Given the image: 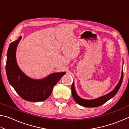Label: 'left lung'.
Segmentation results:
<instances>
[{"label": "left lung", "instance_id": "1", "mask_svg": "<svg viewBox=\"0 0 129 129\" xmlns=\"http://www.w3.org/2000/svg\"><path fill=\"white\" fill-rule=\"evenodd\" d=\"M123 71H122L121 79H120L119 82H118V85L116 86V87H115L114 90L112 91H111L110 93H108V94L102 96V97H100L99 99L92 100H86L80 98L79 96L77 94V93H76L75 86H74V82H73L71 87L72 94V96L74 100H75V101L77 102L78 104H79L80 105H81L85 107H88V108H93V107H97L101 106L102 105L105 103L106 102L108 101V100L112 99V97H114V96L117 93L120 88V87H121L122 80H123Z\"/></svg>", "mask_w": 129, "mask_h": 129}]
</instances>
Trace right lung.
Here are the masks:
<instances>
[{
  "mask_svg": "<svg viewBox=\"0 0 129 129\" xmlns=\"http://www.w3.org/2000/svg\"><path fill=\"white\" fill-rule=\"evenodd\" d=\"M20 36L10 44L7 54L6 69L8 80L17 93L24 100L31 102H40L49 97L54 85L65 72L52 73L41 80H32L26 76L19 68L16 61L15 53Z\"/></svg>",
  "mask_w": 129,
  "mask_h": 129,
  "instance_id": "right-lung-1",
  "label": "right lung"
}]
</instances>
